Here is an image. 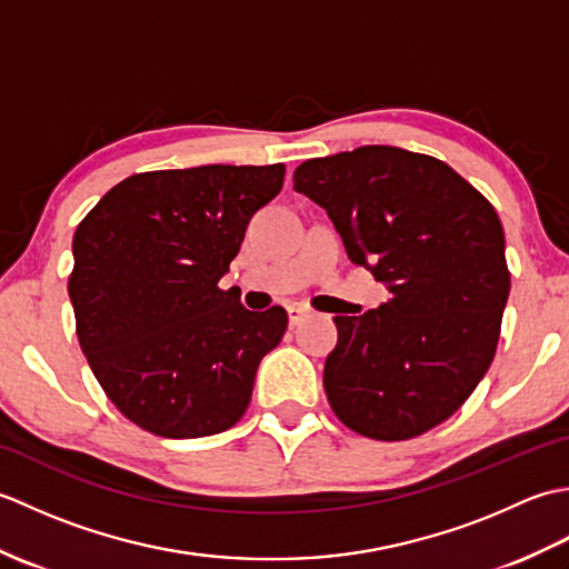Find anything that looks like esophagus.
<instances>
[{"mask_svg": "<svg viewBox=\"0 0 569 569\" xmlns=\"http://www.w3.org/2000/svg\"><path fill=\"white\" fill-rule=\"evenodd\" d=\"M306 318H308L306 308H300V306L288 308V325H291V328H296V325H300Z\"/></svg>", "mask_w": 569, "mask_h": 569, "instance_id": "34e87169", "label": "esophagus"}]
</instances>
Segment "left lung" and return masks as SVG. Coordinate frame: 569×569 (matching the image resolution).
<instances>
[{
    "label": "left lung",
    "instance_id": "left-lung-1",
    "mask_svg": "<svg viewBox=\"0 0 569 569\" xmlns=\"http://www.w3.org/2000/svg\"><path fill=\"white\" fill-rule=\"evenodd\" d=\"M293 188L391 293L365 316H335L322 377L335 416L371 440L440 426L497 355L511 273L493 204L445 161L396 147L310 159Z\"/></svg>",
    "mask_w": 569,
    "mask_h": 569
}]
</instances>
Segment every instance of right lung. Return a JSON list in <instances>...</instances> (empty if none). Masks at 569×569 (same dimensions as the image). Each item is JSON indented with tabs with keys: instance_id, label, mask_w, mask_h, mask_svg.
<instances>
[{
	"instance_id": "add662e5",
	"label": "right lung",
	"mask_w": 569,
	"mask_h": 569,
	"mask_svg": "<svg viewBox=\"0 0 569 569\" xmlns=\"http://www.w3.org/2000/svg\"><path fill=\"white\" fill-rule=\"evenodd\" d=\"M286 166H198L124 178L72 237L68 293L82 355L119 413L161 438L232 428L283 308L253 312L220 278Z\"/></svg>"
}]
</instances>
